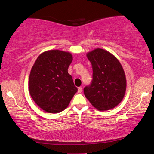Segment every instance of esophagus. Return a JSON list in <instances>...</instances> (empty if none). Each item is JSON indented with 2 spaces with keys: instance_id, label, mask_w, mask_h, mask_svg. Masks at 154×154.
I'll return each mask as SVG.
<instances>
[{
  "instance_id": "obj_1",
  "label": "esophagus",
  "mask_w": 154,
  "mask_h": 154,
  "mask_svg": "<svg viewBox=\"0 0 154 154\" xmlns=\"http://www.w3.org/2000/svg\"><path fill=\"white\" fill-rule=\"evenodd\" d=\"M82 90H83V88H82V87H79V88H78L77 92H78V93H82Z\"/></svg>"
}]
</instances>
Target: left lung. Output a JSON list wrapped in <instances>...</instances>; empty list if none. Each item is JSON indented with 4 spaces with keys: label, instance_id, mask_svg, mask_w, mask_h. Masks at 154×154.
I'll return each instance as SVG.
<instances>
[{
    "label": "left lung",
    "instance_id": "obj_1",
    "mask_svg": "<svg viewBox=\"0 0 154 154\" xmlns=\"http://www.w3.org/2000/svg\"><path fill=\"white\" fill-rule=\"evenodd\" d=\"M93 70L90 84L83 89L84 94L97 110L114 108L122 101L126 91L124 70L118 59L110 52L97 48L87 54Z\"/></svg>",
    "mask_w": 154,
    "mask_h": 154
}]
</instances>
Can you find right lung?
I'll use <instances>...</instances> for the list:
<instances>
[{"mask_svg":"<svg viewBox=\"0 0 154 154\" xmlns=\"http://www.w3.org/2000/svg\"><path fill=\"white\" fill-rule=\"evenodd\" d=\"M72 60L69 52L58 50L41 54L31 70L29 90L36 104L49 113H58L69 106L77 88L68 73Z\"/></svg>","mask_w":154,"mask_h":154,"instance_id":"add662e5","label":"right lung"}]
</instances>
